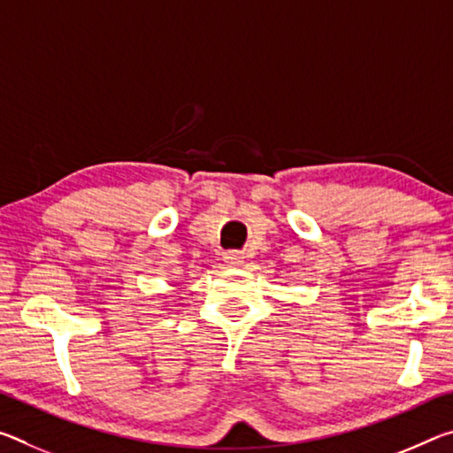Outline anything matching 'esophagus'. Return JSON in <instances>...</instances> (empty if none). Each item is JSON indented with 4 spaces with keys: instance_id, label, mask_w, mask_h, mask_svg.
Masks as SVG:
<instances>
[{
    "instance_id": "esophagus-1",
    "label": "esophagus",
    "mask_w": 453,
    "mask_h": 453,
    "mask_svg": "<svg viewBox=\"0 0 453 453\" xmlns=\"http://www.w3.org/2000/svg\"><path fill=\"white\" fill-rule=\"evenodd\" d=\"M224 260L227 265H242L243 254L238 252V250H227V252H224Z\"/></svg>"
}]
</instances>
